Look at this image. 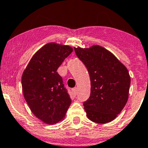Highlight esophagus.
Masks as SVG:
<instances>
[{"mask_svg":"<svg viewBox=\"0 0 148 148\" xmlns=\"http://www.w3.org/2000/svg\"><path fill=\"white\" fill-rule=\"evenodd\" d=\"M72 92H73V94H74V96H76L77 94V88H72Z\"/></svg>","mask_w":148,"mask_h":148,"instance_id":"obj_1","label":"esophagus"}]
</instances>
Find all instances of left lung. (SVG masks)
<instances>
[{
    "mask_svg": "<svg viewBox=\"0 0 148 148\" xmlns=\"http://www.w3.org/2000/svg\"><path fill=\"white\" fill-rule=\"evenodd\" d=\"M90 76L91 94L84 102L87 118L96 123L113 121L128 99L130 77L127 68L106 49L99 45L74 47Z\"/></svg>",
    "mask_w": 148,
    "mask_h": 148,
    "instance_id": "obj_1",
    "label": "left lung"
}]
</instances>
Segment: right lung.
Returning <instances> with one entry per match:
<instances>
[{"instance_id":"obj_1","label":"right lung","mask_w":148,"mask_h":148,"mask_svg":"<svg viewBox=\"0 0 148 148\" xmlns=\"http://www.w3.org/2000/svg\"><path fill=\"white\" fill-rule=\"evenodd\" d=\"M72 51L68 45L46 44L32 56L23 73L25 99L32 113L47 124L63 120L71 104L69 95L57 70Z\"/></svg>"}]
</instances>
